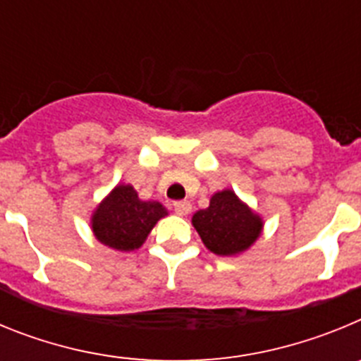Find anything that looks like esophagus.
Wrapping results in <instances>:
<instances>
[{"instance_id": "esophagus-1", "label": "esophagus", "mask_w": 361, "mask_h": 361, "mask_svg": "<svg viewBox=\"0 0 361 361\" xmlns=\"http://www.w3.org/2000/svg\"><path fill=\"white\" fill-rule=\"evenodd\" d=\"M173 209L177 215L184 216L191 212V204L188 200H177V202H173Z\"/></svg>"}]
</instances>
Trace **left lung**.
I'll return each instance as SVG.
<instances>
[{
  "instance_id": "left-lung-1",
  "label": "left lung",
  "mask_w": 361,
  "mask_h": 361,
  "mask_svg": "<svg viewBox=\"0 0 361 361\" xmlns=\"http://www.w3.org/2000/svg\"><path fill=\"white\" fill-rule=\"evenodd\" d=\"M204 245L215 255H237L258 238L262 220L231 190L219 191L209 200V208L200 209L191 219Z\"/></svg>"
}]
</instances>
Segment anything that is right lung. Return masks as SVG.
Returning a JSON list of instances; mask_svg holds the SVG:
<instances>
[{
  "label": "right lung",
  "mask_w": 361,
  "mask_h": 361,
  "mask_svg": "<svg viewBox=\"0 0 361 361\" xmlns=\"http://www.w3.org/2000/svg\"><path fill=\"white\" fill-rule=\"evenodd\" d=\"M168 215L162 204L141 200L132 186H117L99 204L92 216V229L99 242L117 251L141 247L157 220Z\"/></svg>",
  "instance_id": "obj_1"
}]
</instances>
